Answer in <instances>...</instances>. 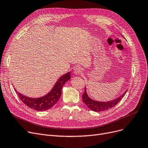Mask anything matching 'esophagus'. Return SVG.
Here are the masks:
<instances>
[{
	"instance_id": "esophagus-1",
	"label": "esophagus",
	"mask_w": 148,
	"mask_h": 148,
	"mask_svg": "<svg viewBox=\"0 0 148 148\" xmlns=\"http://www.w3.org/2000/svg\"><path fill=\"white\" fill-rule=\"evenodd\" d=\"M74 73L75 74H79L83 73V69L80 66H75L74 69Z\"/></svg>"
}]
</instances>
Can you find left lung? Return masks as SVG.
<instances>
[{"label":"left lung","mask_w":148,"mask_h":148,"mask_svg":"<svg viewBox=\"0 0 148 148\" xmlns=\"http://www.w3.org/2000/svg\"><path fill=\"white\" fill-rule=\"evenodd\" d=\"M127 91L125 92V93L123 95H122L121 97L117 98L114 100H112L110 101L107 102H98L96 101L90 99L87 95V92L86 88L84 89V92L82 95V98L83 100V102L86 104L88 108H89L90 110L94 111V112H102L104 110H107L108 109L114 107L116 104H117L122 99V98L126 94Z\"/></svg>","instance_id":"left-lung-1"}]
</instances>
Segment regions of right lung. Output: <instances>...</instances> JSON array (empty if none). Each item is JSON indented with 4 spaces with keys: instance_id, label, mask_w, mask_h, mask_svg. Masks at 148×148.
Masks as SVG:
<instances>
[{
    "instance_id": "right-lung-1",
    "label": "right lung",
    "mask_w": 148,
    "mask_h": 148,
    "mask_svg": "<svg viewBox=\"0 0 148 148\" xmlns=\"http://www.w3.org/2000/svg\"><path fill=\"white\" fill-rule=\"evenodd\" d=\"M70 79H71L70 72L62 75L54 84V87L49 94L41 98H29L18 92L16 89L15 90L21 101L29 108L36 111L47 110L50 109L57 103L61 96L62 88L64 84Z\"/></svg>"
}]
</instances>
